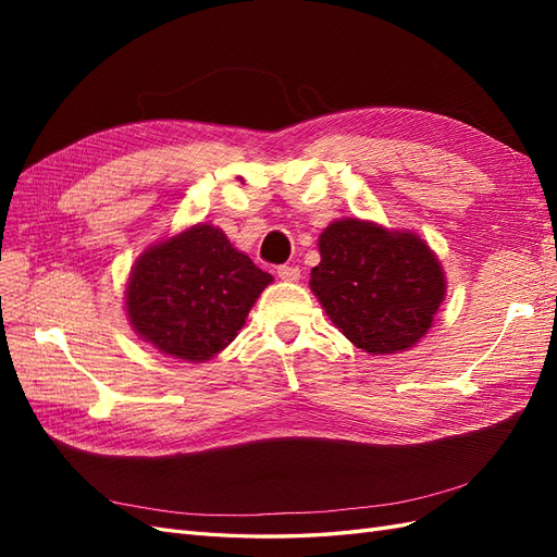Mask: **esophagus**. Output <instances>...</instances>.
<instances>
[{
	"label": "esophagus",
	"mask_w": 557,
	"mask_h": 557,
	"mask_svg": "<svg viewBox=\"0 0 557 557\" xmlns=\"http://www.w3.org/2000/svg\"><path fill=\"white\" fill-rule=\"evenodd\" d=\"M278 278L281 281H288V283H295V281H299V276H301V272H299V267H288V264H283V267H278Z\"/></svg>",
	"instance_id": "34e87169"
}]
</instances>
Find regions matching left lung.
I'll return each mask as SVG.
<instances>
[{
  "mask_svg": "<svg viewBox=\"0 0 557 557\" xmlns=\"http://www.w3.org/2000/svg\"><path fill=\"white\" fill-rule=\"evenodd\" d=\"M311 293L346 339L372 356L416 346L446 299L436 252L409 230L342 218L318 237Z\"/></svg>",
  "mask_w": 557,
  "mask_h": 557,
  "instance_id": "left-lung-1",
  "label": "left lung"
}]
</instances>
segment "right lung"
<instances>
[{"mask_svg": "<svg viewBox=\"0 0 557 557\" xmlns=\"http://www.w3.org/2000/svg\"><path fill=\"white\" fill-rule=\"evenodd\" d=\"M272 281L221 227L197 223L137 258L125 285V313L139 339L162 356L207 362L234 342Z\"/></svg>", "mask_w": 557, "mask_h": 557, "instance_id": "right-lung-1", "label": "right lung"}]
</instances>
